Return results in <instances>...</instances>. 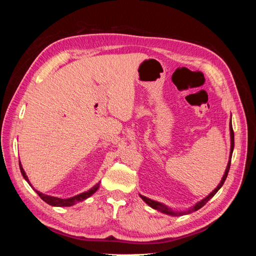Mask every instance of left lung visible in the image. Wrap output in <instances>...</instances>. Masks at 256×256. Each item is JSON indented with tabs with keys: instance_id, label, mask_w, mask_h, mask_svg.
<instances>
[{
	"instance_id": "left-lung-1",
	"label": "left lung",
	"mask_w": 256,
	"mask_h": 256,
	"mask_svg": "<svg viewBox=\"0 0 256 256\" xmlns=\"http://www.w3.org/2000/svg\"><path fill=\"white\" fill-rule=\"evenodd\" d=\"M230 157H228V166H226V172H224L223 174V177L221 178V182L220 184L216 186V188L212 190V192L209 193V194L204 198L203 200H200V202H198L196 205H193L192 207H190L189 209H187V210H174V209L170 208L168 206L164 205V203H160V202H157V200H150L148 198H146L142 194H140V198L144 200V202L148 205L150 207L156 209V210L162 212V214H168V216H184V214H189L193 212H196L200 208H202L209 200H210L216 192L219 191V189L222 187L224 182H226V177H228V171H230V160H232V154H233V150H234V131H233V127H232V118H230Z\"/></svg>"
}]
</instances>
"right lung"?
I'll list each match as a JSON object with an SVG mask.
<instances>
[{"mask_svg":"<svg viewBox=\"0 0 256 256\" xmlns=\"http://www.w3.org/2000/svg\"><path fill=\"white\" fill-rule=\"evenodd\" d=\"M19 166H20V171H21V174H22L23 178H24V180L28 182V184L30 186V187H32V188L35 190V192L37 193L38 196H40V198H42V200H44V202L47 203V204L51 205V206H56V207H69V206L76 205V203L82 202V200H86V198H88L90 196L94 194V193L98 190L99 186H100V182H99L98 184H96L94 186V187H92V188H90V190H88V191L80 193V194H76V196H74L68 198H58V196H52L44 194V193H42L40 191L36 190V189L33 187V186H32V184L30 182L28 177L26 176V172H24V170H23L22 164H21L20 161H19Z\"/></svg>","mask_w":256,"mask_h":256,"instance_id":"obj_1","label":"right lung"}]
</instances>
